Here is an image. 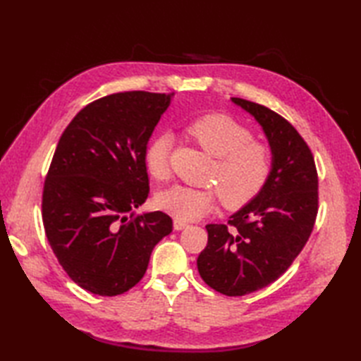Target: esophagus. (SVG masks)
<instances>
[{
  "instance_id": "esophagus-1",
  "label": "esophagus",
  "mask_w": 361,
  "mask_h": 361,
  "mask_svg": "<svg viewBox=\"0 0 361 361\" xmlns=\"http://www.w3.org/2000/svg\"><path fill=\"white\" fill-rule=\"evenodd\" d=\"M188 226H189V224H186V221L178 220V219L173 220V228L176 229V231H181V229H185V228H188Z\"/></svg>"
}]
</instances>
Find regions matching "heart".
Returning <instances> with one entry per match:
<instances>
[{"instance_id": "obj_1", "label": "heart", "mask_w": 361, "mask_h": 361, "mask_svg": "<svg viewBox=\"0 0 361 361\" xmlns=\"http://www.w3.org/2000/svg\"><path fill=\"white\" fill-rule=\"evenodd\" d=\"M189 133L217 159L211 181L217 189H198L176 185L157 195L161 209L178 220H195L214 209L219 195L229 209L240 208L255 198L270 175V152L252 141V133L224 114H208L190 124ZM172 136L158 135L145 149L144 163L157 180L171 175Z\"/></svg>"}]
</instances>
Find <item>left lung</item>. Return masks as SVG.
<instances>
[{
	"instance_id": "left-lung-1",
	"label": "left lung",
	"mask_w": 361,
	"mask_h": 361,
	"mask_svg": "<svg viewBox=\"0 0 361 361\" xmlns=\"http://www.w3.org/2000/svg\"><path fill=\"white\" fill-rule=\"evenodd\" d=\"M231 101L262 127L271 169L260 192L228 225H206L208 245L197 267L211 288L243 296L286 273L307 243L318 212V173L309 145L287 119L240 97Z\"/></svg>"
}]
</instances>
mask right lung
<instances>
[{"label":"right lung","mask_w":361,"mask_h":361,"mask_svg":"<svg viewBox=\"0 0 361 361\" xmlns=\"http://www.w3.org/2000/svg\"><path fill=\"white\" fill-rule=\"evenodd\" d=\"M172 94L126 91L97 99L65 128L43 188V225L68 276L94 295L126 293L142 279L172 219L136 216L147 200L145 149Z\"/></svg>","instance_id":"obj_1"}]
</instances>
